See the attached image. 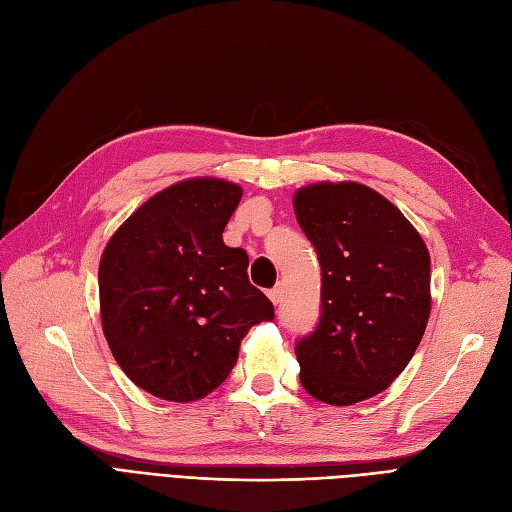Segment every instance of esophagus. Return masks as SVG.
Returning <instances> with one entry per match:
<instances>
[{
    "instance_id": "esophagus-1",
    "label": "esophagus",
    "mask_w": 512,
    "mask_h": 512,
    "mask_svg": "<svg viewBox=\"0 0 512 512\" xmlns=\"http://www.w3.org/2000/svg\"><path fill=\"white\" fill-rule=\"evenodd\" d=\"M269 299H271V303H273V305L280 303V301H282V288H280V286H277V288H271V290H269Z\"/></svg>"
}]
</instances>
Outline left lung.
Instances as JSON below:
<instances>
[{
	"label": "left lung",
	"instance_id": "8db88e82",
	"mask_svg": "<svg viewBox=\"0 0 512 512\" xmlns=\"http://www.w3.org/2000/svg\"><path fill=\"white\" fill-rule=\"evenodd\" d=\"M322 267V316L297 344L303 389L352 406L389 389L421 344L431 312L429 250L389 198L356 181L292 196Z\"/></svg>",
	"mask_w": 512,
	"mask_h": 512
}]
</instances>
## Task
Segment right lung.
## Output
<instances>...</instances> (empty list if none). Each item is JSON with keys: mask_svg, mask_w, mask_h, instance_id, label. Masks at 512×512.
I'll return each mask as SVG.
<instances>
[{"mask_svg": "<svg viewBox=\"0 0 512 512\" xmlns=\"http://www.w3.org/2000/svg\"><path fill=\"white\" fill-rule=\"evenodd\" d=\"M241 196L218 177L177 181L104 247L102 331L123 374L153 397L203 399L228 378L247 331L273 320L271 301L247 280L245 250L222 239Z\"/></svg>", "mask_w": 512, "mask_h": 512, "instance_id": "obj_1", "label": "right lung"}]
</instances>
